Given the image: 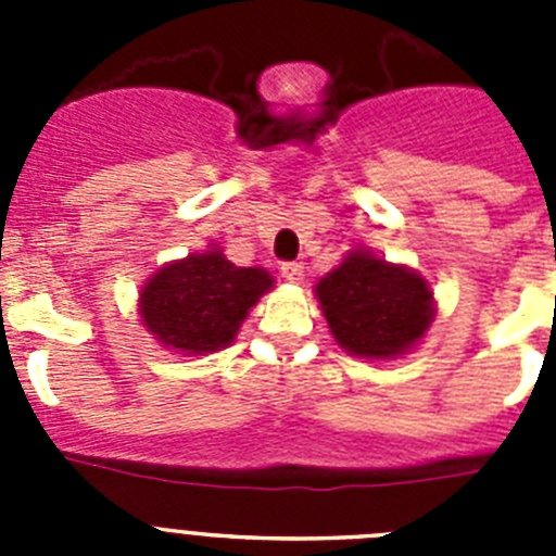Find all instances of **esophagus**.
<instances>
[{"label": "esophagus", "instance_id": "obj_1", "mask_svg": "<svg viewBox=\"0 0 556 556\" xmlns=\"http://www.w3.org/2000/svg\"><path fill=\"white\" fill-rule=\"evenodd\" d=\"M281 275H283V278H287L289 283H301L303 281V264L283 262L281 264Z\"/></svg>", "mask_w": 556, "mask_h": 556}]
</instances>
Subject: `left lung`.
<instances>
[{
    "label": "left lung",
    "instance_id": "obj_1",
    "mask_svg": "<svg viewBox=\"0 0 556 556\" xmlns=\"http://www.w3.org/2000/svg\"><path fill=\"white\" fill-rule=\"evenodd\" d=\"M333 339L356 356H397L429 328L431 289L417 273L370 253H351L317 283Z\"/></svg>",
    "mask_w": 556,
    "mask_h": 556
}]
</instances>
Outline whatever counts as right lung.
Returning <instances> with one entry per match:
<instances>
[{"label": "right lung", "mask_w": 556, "mask_h": 556, "mask_svg": "<svg viewBox=\"0 0 556 556\" xmlns=\"http://www.w3.org/2000/svg\"><path fill=\"white\" fill-rule=\"evenodd\" d=\"M269 287L264 269L236 267L208 250L152 275L141 292V317L164 345L211 353L228 345Z\"/></svg>", "instance_id": "add662e5"}]
</instances>
